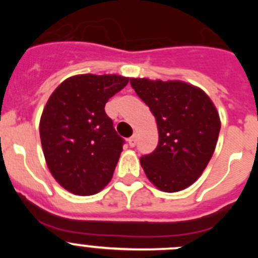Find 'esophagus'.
<instances>
[{"instance_id":"34e87169","label":"esophagus","mask_w":258,"mask_h":258,"mask_svg":"<svg viewBox=\"0 0 258 258\" xmlns=\"http://www.w3.org/2000/svg\"><path fill=\"white\" fill-rule=\"evenodd\" d=\"M127 143H129V146H131V147H134V146L137 145V136L131 137V138L127 140Z\"/></svg>"}]
</instances>
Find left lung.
Masks as SVG:
<instances>
[{
	"instance_id": "left-lung-1",
	"label": "left lung",
	"mask_w": 258,
	"mask_h": 258,
	"mask_svg": "<svg viewBox=\"0 0 258 258\" xmlns=\"http://www.w3.org/2000/svg\"><path fill=\"white\" fill-rule=\"evenodd\" d=\"M132 88L150 107L159 145L141 157L147 178L164 192L184 190L199 178L217 145L220 115L211 98L183 81L131 79Z\"/></svg>"
}]
</instances>
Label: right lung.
Here are the masks:
<instances>
[{
  "label": "right lung",
  "instance_id": "obj_1",
  "mask_svg": "<svg viewBox=\"0 0 258 258\" xmlns=\"http://www.w3.org/2000/svg\"><path fill=\"white\" fill-rule=\"evenodd\" d=\"M129 83L118 75H76L50 95L40 120L47 168L75 195L99 192L111 181L124 140L104 106Z\"/></svg>",
  "mask_w": 258,
  "mask_h": 258
}]
</instances>
